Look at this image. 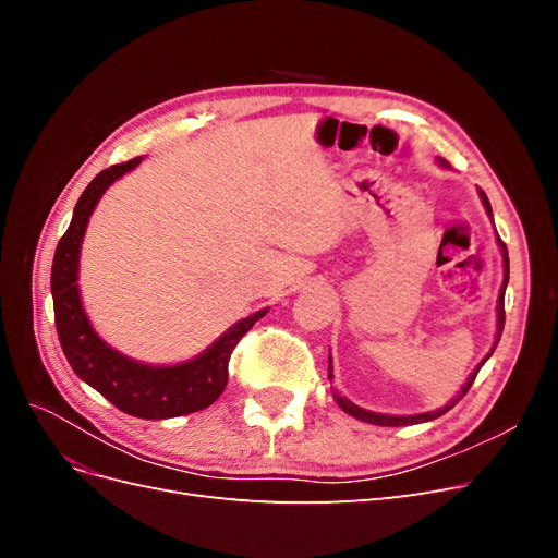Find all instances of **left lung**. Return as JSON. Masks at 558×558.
Returning <instances> with one entry per match:
<instances>
[{"label":"left lung","instance_id":"1","mask_svg":"<svg viewBox=\"0 0 558 558\" xmlns=\"http://www.w3.org/2000/svg\"><path fill=\"white\" fill-rule=\"evenodd\" d=\"M482 202H484V207H486V211L492 214V205H488V197L482 193ZM498 244H500V248H502V260H505V281H502V289H500V295H498V340H500V332H502V326H505V286H508V279H510V258H508V246H505V242L498 238ZM498 340H496V344H498ZM496 349V347H494ZM494 349H492V353H494ZM492 353H488V356H492ZM488 356L477 365V369L475 373L470 375V379H468V384L463 386V391H461V396L456 398V400H451L447 408H442V410H437V412H426V414H414V416H388V414H375V412H367V410H361V408H356V404L353 402H349L347 398H340L335 393V400H337V404H340V408L347 412V414H351V416H356V418H361V421H367V424H375V426H412V424H424V421H430V418H437V416H442L445 412H449L456 402H459L465 393H468V388L472 386V381H475V377H477V373H480V367L488 361ZM332 363V361H330ZM330 363H328V379H332V367H330Z\"/></svg>","mask_w":558,"mask_h":558}]
</instances>
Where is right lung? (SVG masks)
Segmentation results:
<instances>
[{"label":"right lung","instance_id":"1","mask_svg":"<svg viewBox=\"0 0 558 558\" xmlns=\"http://www.w3.org/2000/svg\"><path fill=\"white\" fill-rule=\"evenodd\" d=\"M140 160L142 158H132L107 167L83 191L74 207L72 223L56 248L50 291H53L60 347L74 373L125 414L140 418H170L205 410L223 393L232 349L267 310L242 318L240 324L218 337L205 353L179 365L156 367L134 363L99 340L78 298L76 272L81 240L97 199L116 179L134 170Z\"/></svg>","mask_w":558,"mask_h":558}]
</instances>
